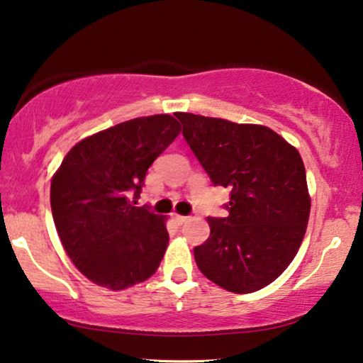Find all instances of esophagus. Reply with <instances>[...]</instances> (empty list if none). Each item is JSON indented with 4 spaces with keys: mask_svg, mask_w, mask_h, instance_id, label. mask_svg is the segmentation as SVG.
<instances>
[{
    "mask_svg": "<svg viewBox=\"0 0 363 363\" xmlns=\"http://www.w3.org/2000/svg\"><path fill=\"white\" fill-rule=\"evenodd\" d=\"M174 220H176L177 223H179V225H182V223H186V222L189 220V217H187V216H177V213H176Z\"/></svg>",
    "mask_w": 363,
    "mask_h": 363,
    "instance_id": "esophagus-1",
    "label": "esophagus"
}]
</instances>
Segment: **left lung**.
<instances>
[{
	"label": "left lung",
	"mask_w": 363,
	"mask_h": 363,
	"mask_svg": "<svg viewBox=\"0 0 363 363\" xmlns=\"http://www.w3.org/2000/svg\"><path fill=\"white\" fill-rule=\"evenodd\" d=\"M182 135L213 186L230 189L227 217L194 248L203 277L232 293L273 283L298 253L309 220L306 169L296 147L262 125L176 113Z\"/></svg>",
	"instance_id": "obj_1"
}]
</instances>
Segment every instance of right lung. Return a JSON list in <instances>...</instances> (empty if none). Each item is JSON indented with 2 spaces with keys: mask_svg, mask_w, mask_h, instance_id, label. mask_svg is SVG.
Segmentation results:
<instances>
[{
  "mask_svg": "<svg viewBox=\"0 0 363 363\" xmlns=\"http://www.w3.org/2000/svg\"><path fill=\"white\" fill-rule=\"evenodd\" d=\"M181 125L152 115L77 143L50 184V207L65 252L90 281L125 289L155 274L169 242L164 217L136 207L146 172Z\"/></svg>",
  "mask_w": 363,
  "mask_h": 363,
  "instance_id": "right-lung-1",
  "label": "right lung"
}]
</instances>
